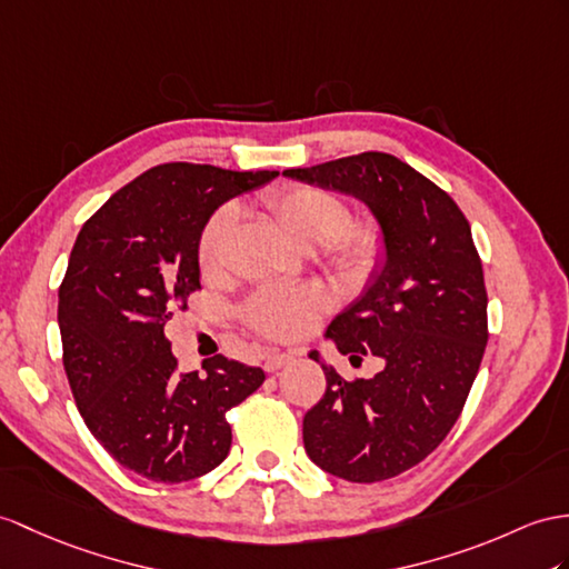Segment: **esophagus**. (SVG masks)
<instances>
[{
	"instance_id": "obj_1",
	"label": "esophagus",
	"mask_w": 569,
	"mask_h": 569,
	"mask_svg": "<svg viewBox=\"0 0 569 569\" xmlns=\"http://www.w3.org/2000/svg\"><path fill=\"white\" fill-rule=\"evenodd\" d=\"M299 352H295V350H270L268 355H266V369L268 371H277V369H282L289 359H295Z\"/></svg>"
}]
</instances>
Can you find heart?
<instances>
[{
    "mask_svg": "<svg viewBox=\"0 0 569 569\" xmlns=\"http://www.w3.org/2000/svg\"><path fill=\"white\" fill-rule=\"evenodd\" d=\"M287 239L303 251L323 246L328 266L342 282L362 284L377 270L383 253V233L377 221H350L348 204L336 192L316 186L272 190L262 200ZM237 221L233 207H221L202 229L198 262L202 274H214L224 260L229 233ZM328 309L321 287H270L260 289L246 303V318L258 332L274 340L307 336Z\"/></svg>",
    "mask_w": 569,
    "mask_h": 569,
    "instance_id": "1",
    "label": "heart"
}]
</instances>
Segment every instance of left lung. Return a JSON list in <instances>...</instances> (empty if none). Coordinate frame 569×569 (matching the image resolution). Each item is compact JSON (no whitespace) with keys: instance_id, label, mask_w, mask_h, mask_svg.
I'll return each instance as SVG.
<instances>
[{"instance_id":"1","label":"left lung","mask_w":569,"mask_h":569,"mask_svg":"<svg viewBox=\"0 0 569 569\" xmlns=\"http://www.w3.org/2000/svg\"><path fill=\"white\" fill-rule=\"evenodd\" d=\"M282 176L359 200L383 233L365 292L323 336L350 362L373 355L383 369L345 381L311 350L326 393L303 415V449L342 480L396 478L445 441L488 345V295L470 227L445 190L383 151Z\"/></svg>"}]
</instances>
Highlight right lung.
Segmentation results:
<instances>
[{
    "instance_id": "add662e5",
    "label": "right lung",
    "mask_w": 569,
    "mask_h": 569,
    "mask_svg": "<svg viewBox=\"0 0 569 569\" xmlns=\"http://www.w3.org/2000/svg\"><path fill=\"white\" fill-rule=\"evenodd\" d=\"M277 176L154 166L79 231L60 287L62 362L91 435L137 476L183 482L210 473L231 449L227 410L266 381L260 367L224 355L204 373H178L163 326L200 289L198 243L210 217Z\"/></svg>"
}]
</instances>
